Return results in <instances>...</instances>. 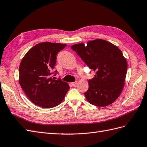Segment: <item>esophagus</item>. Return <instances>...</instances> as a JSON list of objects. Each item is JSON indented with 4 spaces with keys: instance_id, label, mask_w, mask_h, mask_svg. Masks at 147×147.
Wrapping results in <instances>:
<instances>
[{
    "instance_id": "esophagus-1",
    "label": "esophagus",
    "mask_w": 147,
    "mask_h": 147,
    "mask_svg": "<svg viewBox=\"0 0 147 147\" xmlns=\"http://www.w3.org/2000/svg\"><path fill=\"white\" fill-rule=\"evenodd\" d=\"M77 82H75L71 83V84H72V85L73 86H75L76 85V84H77Z\"/></svg>"
}]
</instances>
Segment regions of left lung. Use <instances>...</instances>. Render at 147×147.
<instances>
[{
  "label": "left lung",
  "instance_id": "1",
  "mask_svg": "<svg viewBox=\"0 0 147 147\" xmlns=\"http://www.w3.org/2000/svg\"><path fill=\"white\" fill-rule=\"evenodd\" d=\"M90 69L96 72L84 93L92 105L105 107L117 99L124 85L127 64L121 51L112 43L96 39L71 46Z\"/></svg>",
  "mask_w": 147,
  "mask_h": 147
}]
</instances>
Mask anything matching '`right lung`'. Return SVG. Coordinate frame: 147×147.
<instances>
[{"label": "right lung", "mask_w": 147, "mask_h": 147, "mask_svg": "<svg viewBox=\"0 0 147 147\" xmlns=\"http://www.w3.org/2000/svg\"><path fill=\"white\" fill-rule=\"evenodd\" d=\"M66 46L58 43H40L30 48L22 59L19 83L35 105L45 109L55 107L63 102L70 89L68 83L51 77L57 54Z\"/></svg>", "instance_id": "right-lung-1"}]
</instances>
